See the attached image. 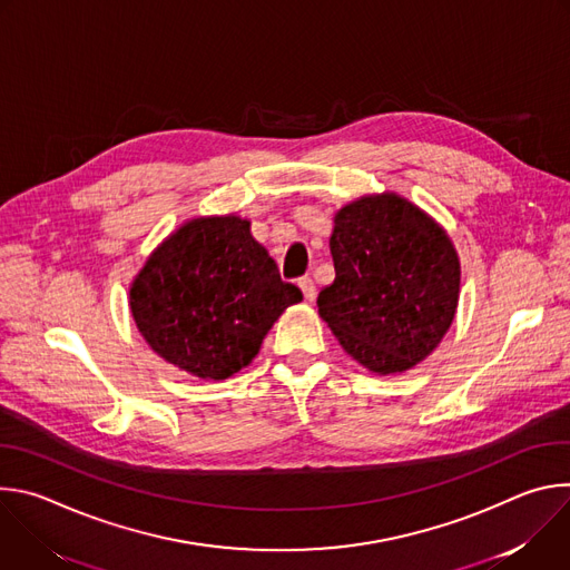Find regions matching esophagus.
<instances>
[{"mask_svg":"<svg viewBox=\"0 0 570 570\" xmlns=\"http://www.w3.org/2000/svg\"><path fill=\"white\" fill-rule=\"evenodd\" d=\"M297 286L302 288V293H304V297H306L308 302L315 299V284H313L311 277H302V279L297 282Z\"/></svg>","mask_w":570,"mask_h":570,"instance_id":"1","label":"esophagus"}]
</instances>
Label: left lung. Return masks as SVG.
<instances>
[{"instance_id":"left-lung-1","label":"left lung","mask_w":570,"mask_h":570,"mask_svg":"<svg viewBox=\"0 0 570 570\" xmlns=\"http://www.w3.org/2000/svg\"><path fill=\"white\" fill-rule=\"evenodd\" d=\"M336 279L317 295L345 352L379 374L424 361L451 327L460 262L446 232L394 194L361 198L334 218Z\"/></svg>"}]
</instances>
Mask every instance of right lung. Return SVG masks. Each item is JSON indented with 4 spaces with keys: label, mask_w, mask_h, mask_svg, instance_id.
Returning a JSON list of instances; mask_svg holds the SVG:
<instances>
[{
    "label": "right lung",
    "mask_w": 570,
    "mask_h": 570,
    "mask_svg": "<svg viewBox=\"0 0 570 570\" xmlns=\"http://www.w3.org/2000/svg\"><path fill=\"white\" fill-rule=\"evenodd\" d=\"M302 299L238 216L194 218L148 257L130 311L146 343L171 365L227 379L259 352L282 311Z\"/></svg>",
    "instance_id": "obj_1"
}]
</instances>
